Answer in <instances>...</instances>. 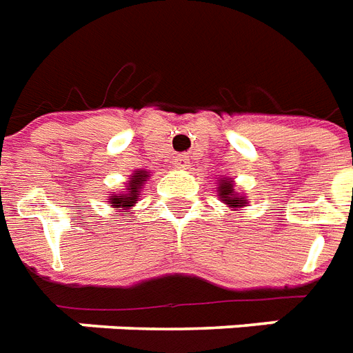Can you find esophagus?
I'll use <instances>...</instances> for the list:
<instances>
[{"label": "esophagus", "mask_w": 353, "mask_h": 353, "mask_svg": "<svg viewBox=\"0 0 353 353\" xmlns=\"http://www.w3.org/2000/svg\"><path fill=\"white\" fill-rule=\"evenodd\" d=\"M174 165H176V168H179V170H187L188 166H190V159H188V155H185V153H179V155L174 159Z\"/></svg>", "instance_id": "obj_1"}]
</instances>
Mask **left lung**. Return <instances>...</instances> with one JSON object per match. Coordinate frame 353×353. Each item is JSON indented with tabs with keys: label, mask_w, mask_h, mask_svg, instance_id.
I'll return each mask as SVG.
<instances>
[{
	"label": "left lung",
	"mask_w": 353,
	"mask_h": 353,
	"mask_svg": "<svg viewBox=\"0 0 353 353\" xmlns=\"http://www.w3.org/2000/svg\"><path fill=\"white\" fill-rule=\"evenodd\" d=\"M216 194H219L220 201L233 211H239L242 207L248 205L246 196L239 194L235 190V181L231 177H220L219 185H216Z\"/></svg>",
	"instance_id": "8db88e82"
}]
</instances>
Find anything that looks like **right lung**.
<instances>
[{
    "instance_id": "obj_1",
    "label": "right lung",
    "mask_w": 353,
    "mask_h": 353,
    "mask_svg": "<svg viewBox=\"0 0 353 353\" xmlns=\"http://www.w3.org/2000/svg\"><path fill=\"white\" fill-rule=\"evenodd\" d=\"M150 172L148 170H134L131 176H129V181L125 185L122 192L118 194H109V203H111L114 209H117V214H129L131 209L134 207V203L141 200V192L144 188V183L150 179Z\"/></svg>"
}]
</instances>
